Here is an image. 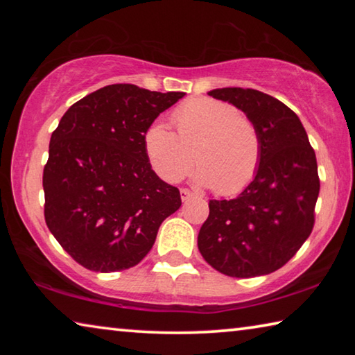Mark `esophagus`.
Returning a JSON list of instances; mask_svg holds the SVG:
<instances>
[{
    "mask_svg": "<svg viewBox=\"0 0 355 355\" xmlns=\"http://www.w3.org/2000/svg\"><path fill=\"white\" fill-rule=\"evenodd\" d=\"M180 194H182V200H183V202H186V200H189V199H191V197H192V196H194V194H192V192H191L189 189H186V188H183L182 191H180Z\"/></svg>",
    "mask_w": 355,
    "mask_h": 355,
    "instance_id": "34e87169",
    "label": "esophagus"
}]
</instances>
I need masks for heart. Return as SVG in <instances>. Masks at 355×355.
Returning a JSON list of instances; mask_svg holds the SVG:
<instances>
[{
	"instance_id": "1",
	"label": "heart",
	"mask_w": 355,
	"mask_h": 355,
	"mask_svg": "<svg viewBox=\"0 0 355 355\" xmlns=\"http://www.w3.org/2000/svg\"><path fill=\"white\" fill-rule=\"evenodd\" d=\"M177 133L155 122L144 133V150L153 171L167 183L188 175L194 159L197 183L218 196H235L255 178L261 136L249 117L227 101L196 97L172 112Z\"/></svg>"
}]
</instances>
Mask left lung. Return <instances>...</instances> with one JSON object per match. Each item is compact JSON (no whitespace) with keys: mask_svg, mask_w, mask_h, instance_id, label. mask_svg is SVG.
<instances>
[{"mask_svg":"<svg viewBox=\"0 0 355 355\" xmlns=\"http://www.w3.org/2000/svg\"><path fill=\"white\" fill-rule=\"evenodd\" d=\"M248 116L261 136L255 178L236 199L209 200L197 236L208 264L238 279L271 274L291 260L315 225L320 177L313 147L290 107L255 89L208 92Z\"/></svg>","mask_w":355,"mask_h":355,"instance_id":"obj_1","label":"left lung"}]
</instances>
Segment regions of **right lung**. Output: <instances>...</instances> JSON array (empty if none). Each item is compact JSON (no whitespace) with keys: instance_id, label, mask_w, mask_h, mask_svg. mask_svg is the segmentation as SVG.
<instances>
[{"instance_id":"add662e5","label":"right lung","mask_w":355,"mask_h":355,"mask_svg":"<svg viewBox=\"0 0 355 355\" xmlns=\"http://www.w3.org/2000/svg\"><path fill=\"white\" fill-rule=\"evenodd\" d=\"M183 97L111 84L71 105L53 131L45 222L81 266L95 272L136 266L161 222L182 207L178 188L152 171L144 133Z\"/></svg>"}]
</instances>
